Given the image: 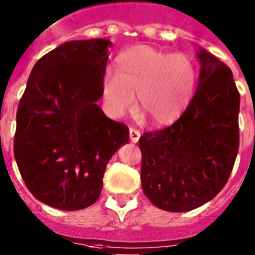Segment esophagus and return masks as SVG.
I'll return each mask as SVG.
<instances>
[{"label": "esophagus", "instance_id": "esophagus-1", "mask_svg": "<svg viewBox=\"0 0 255 255\" xmlns=\"http://www.w3.org/2000/svg\"><path fill=\"white\" fill-rule=\"evenodd\" d=\"M129 133H130V140H131V142H134V143H137L138 140H139V137H140L139 130L133 129V128H131V129L129 130Z\"/></svg>", "mask_w": 255, "mask_h": 255}]
</instances>
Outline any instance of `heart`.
<instances>
[{"label": "heart", "mask_w": 255, "mask_h": 255, "mask_svg": "<svg viewBox=\"0 0 255 255\" xmlns=\"http://www.w3.org/2000/svg\"><path fill=\"white\" fill-rule=\"evenodd\" d=\"M199 84V67L192 56L139 46L117 60L116 73L104 77L107 111L122 117L135 107L156 126L174 124L192 103Z\"/></svg>", "instance_id": "b5f03b06"}]
</instances>
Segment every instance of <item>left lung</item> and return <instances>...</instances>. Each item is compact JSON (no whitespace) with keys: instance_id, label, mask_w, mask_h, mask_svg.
Masks as SVG:
<instances>
[{"instance_id":"obj_1","label":"left lung","mask_w":255,"mask_h":255,"mask_svg":"<svg viewBox=\"0 0 255 255\" xmlns=\"http://www.w3.org/2000/svg\"><path fill=\"white\" fill-rule=\"evenodd\" d=\"M199 87L182 117L139 138L140 183L152 204L187 212L227 184L240 146V93L231 68L200 50Z\"/></svg>"}]
</instances>
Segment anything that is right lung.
<instances>
[{"instance_id":"obj_1","label":"right lung","mask_w":255,"mask_h":255,"mask_svg":"<svg viewBox=\"0 0 255 255\" xmlns=\"http://www.w3.org/2000/svg\"><path fill=\"white\" fill-rule=\"evenodd\" d=\"M108 46L107 39L71 40L50 51L35 63L18 105V170L32 196L62 211L97 201L108 162L129 140V128L96 104Z\"/></svg>"}]
</instances>
